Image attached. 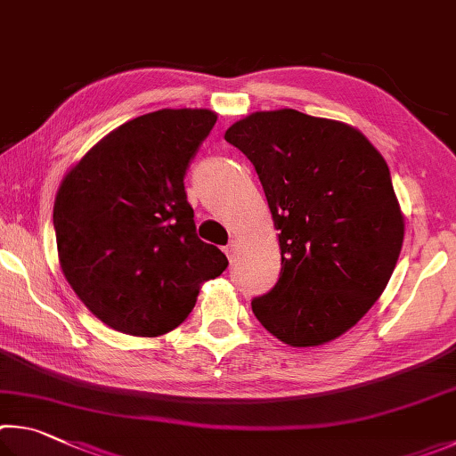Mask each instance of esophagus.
Wrapping results in <instances>:
<instances>
[{"mask_svg":"<svg viewBox=\"0 0 456 456\" xmlns=\"http://www.w3.org/2000/svg\"><path fill=\"white\" fill-rule=\"evenodd\" d=\"M236 248H238L236 240H230V242L226 244V248H224V252H226V256L230 258V262H232V260L236 258Z\"/></svg>","mask_w":456,"mask_h":456,"instance_id":"34e87169","label":"esophagus"}]
</instances>
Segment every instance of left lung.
I'll list each match as a JSON object with an SVG mask.
<instances>
[{"label": "left lung", "instance_id": "obj_1", "mask_svg": "<svg viewBox=\"0 0 456 456\" xmlns=\"http://www.w3.org/2000/svg\"><path fill=\"white\" fill-rule=\"evenodd\" d=\"M224 138L252 162L281 230V278L252 313L290 346L338 338L379 300L403 248L385 158L354 127L297 110L256 111Z\"/></svg>", "mask_w": 456, "mask_h": 456}]
</instances>
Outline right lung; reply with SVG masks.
<instances>
[{
	"label": "right lung",
	"instance_id": "add662e5",
	"mask_svg": "<svg viewBox=\"0 0 456 456\" xmlns=\"http://www.w3.org/2000/svg\"><path fill=\"white\" fill-rule=\"evenodd\" d=\"M216 124L210 110H158L100 140L53 204L63 276L94 316L132 337L186 321L228 258L196 234L183 178Z\"/></svg>",
	"mask_w": 456,
	"mask_h": 456
}]
</instances>
